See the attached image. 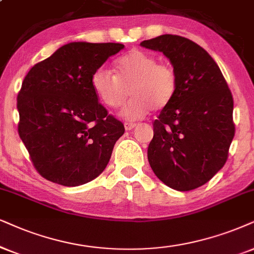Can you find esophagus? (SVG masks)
I'll use <instances>...</instances> for the list:
<instances>
[{"instance_id": "1", "label": "esophagus", "mask_w": 254, "mask_h": 254, "mask_svg": "<svg viewBox=\"0 0 254 254\" xmlns=\"http://www.w3.org/2000/svg\"><path fill=\"white\" fill-rule=\"evenodd\" d=\"M124 127L125 130H132L136 127V124L134 123H124Z\"/></svg>"}]
</instances>
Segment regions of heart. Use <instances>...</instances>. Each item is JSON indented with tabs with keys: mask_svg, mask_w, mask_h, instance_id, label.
I'll return each instance as SVG.
<instances>
[{
	"mask_svg": "<svg viewBox=\"0 0 254 254\" xmlns=\"http://www.w3.org/2000/svg\"><path fill=\"white\" fill-rule=\"evenodd\" d=\"M115 76L109 70L99 68L92 73L91 86L105 107L120 108L127 95L132 98L122 109L121 116L127 121L143 118L151 108L166 107L177 90V75L171 65L157 63L150 54L133 49L114 63Z\"/></svg>",
	"mask_w": 254,
	"mask_h": 254,
	"instance_id": "heart-1",
	"label": "heart"
}]
</instances>
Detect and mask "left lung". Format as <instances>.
Listing matches in <instances>:
<instances>
[{
	"label": "left lung",
	"mask_w": 254,
	"mask_h": 254,
	"mask_svg": "<svg viewBox=\"0 0 254 254\" xmlns=\"http://www.w3.org/2000/svg\"><path fill=\"white\" fill-rule=\"evenodd\" d=\"M140 46L164 54L177 75L175 96L153 122L150 166L171 189L194 190L226 163L234 137L232 94L214 60L189 38L166 34Z\"/></svg>",
	"instance_id": "obj_1"
}]
</instances>
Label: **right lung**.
I'll list each match as a JSON object with an SVG mask.
<instances>
[{
  "instance_id": "right-lung-1",
  "label": "right lung",
  "mask_w": 254,
  "mask_h": 254,
  "mask_svg": "<svg viewBox=\"0 0 254 254\" xmlns=\"http://www.w3.org/2000/svg\"><path fill=\"white\" fill-rule=\"evenodd\" d=\"M122 49L71 42L27 73L17 96L18 134L42 177L78 186L107 168L124 125L98 103L91 76Z\"/></svg>"
}]
</instances>
